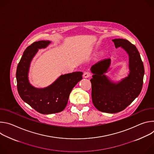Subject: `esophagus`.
Segmentation results:
<instances>
[{
  "mask_svg": "<svg viewBox=\"0 0 154 154\" xmlns=\"http://www.w3.org/2000/svg\"><path fill=\"white\" fill-rule=\"evenodd\" d=\"M90 76H91L89 72H84V74H83V77H84V78H88V77H90Z\"/></svg>",
  "mask_w": 154,
  "mask_h": 154,
  "instance_id": "1",
  "label": "esophagus"
}]
</instances>
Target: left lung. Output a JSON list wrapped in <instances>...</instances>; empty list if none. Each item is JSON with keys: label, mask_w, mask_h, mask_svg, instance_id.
<instances>
[{"label": "left lung", "mask_w": 154, "mask_h": 154, "mask_svg": "<svg viewBox=\"0 0 154 154\" xmlns=\"http://www.w3.org/2000/svg\"><path fill=\"white\" fill-rule=\"evenodd\" d=\"M112 41L116 48H121L128 55L127 76L114 82L106 75L112 63L109 58L99 61L91 68L93 104L98 110L108 113L122 111L139 96L144 75V65L136 46L124 39H114Z\"/></svg>", "instance_id": "left-lung-1"}]
</instances>
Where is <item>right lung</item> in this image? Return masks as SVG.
Wrapping results in <instances>:
<instances>
[{
    "label": "right lung",
    "instance_id": "add662e5",
    "mask_svg": "<svg viewBox=\"0 0 154 154\" xmlns=\"http://www.w3.org/2000/svg\"><path fill=\"white\" fill-rule=\"evenodd\" d=\"M51 43L48 40L39 41L29 46L24 52L16 70L17 88L20 97L36 111L45 115L63 110L72 90L82 79L83 74L82 72H74L61 75L51 85L44 88L32 85L29 80L32 60L38 49H45Z\"/></svg>",
    "mask_w": 154,
    "mask_h": 154
}]
</instances>
